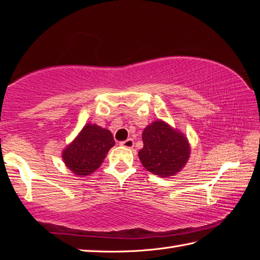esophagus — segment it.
Returning a JSON list of instances; mask_svg holds the SVG:
<instances>
[{
    "label": "esophagus",
    "instance_id": "obj_1",
    "mask_svg": "<svg viewBox=\"0 0 260 260\" xmlns=\"http://www.w3.org/2000/svg\"><path fill=\"white\" fill-rule=\"evenodd\" d=\"M120 145L124 146V147H127V148H132V147L134 146V141L132 140V139H128V140H126V141L120 142Z\"/></svg>",
    "mask_w": 260,
    "mask_h": 260
}]
</instances>
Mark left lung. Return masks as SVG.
<instances>
[{
  "mask_svg": "<svg viewBox=\"0 0 260 260\" xmlns=\"http://www.w3.org/2000/svg\"><path fill=\"white\" fill-rule=\"evenodd\" d=\"M142 139L144 146L139 156L143 167L162 178L178 173L190 156L186 137L162 120L148 125Z\"/></svg>",
  "mask_w": 260,
  "mask_h": 260,
  "instance_id": "1",
  "label": "left lung"
}]
</instances>
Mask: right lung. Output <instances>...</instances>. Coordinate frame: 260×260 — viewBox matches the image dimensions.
<instances>
[{
  "label": "right lung",
  "instance_id": "1",
  "mask_svg": "<svg viewBox=\"0 0 260 260\" xmlns=\"http://www.w3.org/2000/svg\"><path fill=\"white\" fill-rule=\"evenodd\" d=\"M115 145L112 133L97 125L87 124L62 153L63 162L77 175H89L101 167Z\"/></svg>",
  "mask_w": 260,
  "mask_h": 260
}]
</instances>
